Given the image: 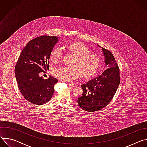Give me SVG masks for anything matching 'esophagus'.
<instances>
[{
	"label": "esophagus",
	"mask_w": 147,
	"mask_h": 147,
	"mask_svg": "<svg viewBox=\"0 0 147 147\" xmlns=\"http://www.w3.org/2000/svg\"><path fill=\"white\" fill-rule=\"evenodd\" d=\"M69 85L72 87H76L77 86V84L75 83H69Z\"/></svg>",
	"instance_id": "obj_1"
}]
</instances>
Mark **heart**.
Wrapping results in <instances>:
<instances>
[{"instance_id": "b5f03b06", "label": "heart", "mask_w": 147, "mask_h": 147, "mask_svg": "<svg viewBox=\"0 0 147 147\" xmlns=\"http://www.w3.org/2000/svg\"><path fill=\"white\" fill-rule=\"evenodd\" d=\"M66 48L75 55L73 66L55 68L53 74L56 77L64 81H70L78 78L81 74L83 77L88 78L95 74L101 61L100 57L98 55L90 53L88 48L79 42L70 44ZM61 55V48H55L51 53V60L53 63H57Z\"/></svg>"}]
</instances>
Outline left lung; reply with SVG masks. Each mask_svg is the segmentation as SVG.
Masks as SVG:
<instances>
[{
    "instance_id": "1",
    "label": "left lung",
    "mask_w": 147,
    "mask_h": 147,
    "mask_svg": "<svg viewBox=\"0 0 147 147\" xmlns=\"http://www.w3.org/2000/svg\"><path fill=\"white\" fill-rule=\"evenodd\" d=\"M102 48L104 63L108 69L98 76L81 85L82 95L77 102L84 111L94 112L107 107L115 95L120 82L119 69L113 54Z\"/></svg>"
}]
</instances>
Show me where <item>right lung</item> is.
<instances>
[{"mask_svg": "<svg viewBox=\"0 0 147 147\" xmlns=\"http://www.w3.org/2000/svg\"><path fill=\"white\" fill-rule=\"evenodd\" d=\"M55 36H40L31 40L23 49L15 67L19 90L28 102L40 105L48 102L58 80L49 76L48 79L39 73L49 69V60L55 45L59 40Z\"/></svg>", "mask_w": 147, "mask_h": 147, "instance_id": "obj_1", "label": "right lung"}]
</instances>
